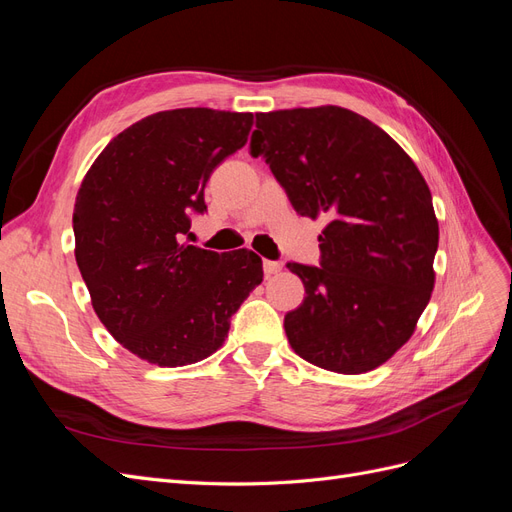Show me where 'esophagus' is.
Here are the masks:
<instances>
[{
  "label": "esophagus",
  "mask_w": 512,
  "mask_h": 512,
  "mask_svg": "<svg viewBox=\"0 0 512 512\" xmlns=\"http://www.w3.org/2000/svg\"><path fill=\"white\" fill-rule=\"evenodd\" d=\"M262 269H265V275L269 277V275L280 273L282 265H280V262H275V260H265V265H262Z\"/></svg>",
  "instance_id": "1"
}]
</instances>
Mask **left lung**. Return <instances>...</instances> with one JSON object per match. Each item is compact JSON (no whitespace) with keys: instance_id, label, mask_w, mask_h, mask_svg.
<instances>
[{"instance_id":"8db88e82","label":"left lung","mask_w":512,"mask_h":512,"mask_svg":"<svg viewBox=\"0 0 512 512\" xmlns=\"http://www.w3.org/2000/svg\"><path fill=\"white\" fill-rule=\"evenodd\" d=\"M252 156L267 160L303 218H324L320 267L284 329L301 359L365 374L412 337L431 299L440 228L429 185L376 123L342 106L256 113Z\"/></svg>"}]
</instances>
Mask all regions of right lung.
<instances>
[{"label":"right lung","mask_w":512,"mask_h":512,"mask_svg":"<svg viewBox=\"0 0 512 512\" xmlns=\"http://www.w3.org/2000/svg\"><path fill=\"white\" fill-rule=\"evenodd\" d=\"M252 113L175 108L117 134L76 194V265L91 305L117 342L151 365L207 359L230 316L262 282L250 250L211 252L181 241L203 213L213 168L239 151Z\"/></svg>","instance_id":"add662e5"}]
</instances>
